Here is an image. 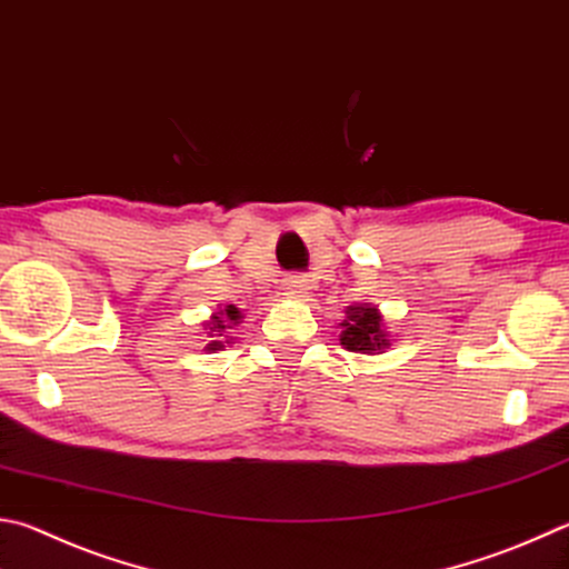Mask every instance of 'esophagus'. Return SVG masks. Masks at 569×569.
Returning <instances> with one entry per match:
<instances>
[{"mask_svg":"<svg viewBox=\"0 0 569 569\" xmlns=\"http://www.w3.org/2000/svg\"><path fill=\"white\" fill-rule=\"evenodd\" d=\"M283 286H286V296L291 298H301L308 291V281L303 276H288Z\"/></svg>","mask_w":569,"mask_h":569,"instance_id":"34e87169","label":"esophagus"}]
</instances>
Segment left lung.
I'll list each match as a JSON object with an SVG mask.
<instances>
[{"instance_id": "left-lung-1", "label": "left lung", "mask_w": 569, "mask_h": 569, "mask_svg": "<svg viewBox=\"0 0 569 569\" xmlns=\"http://www.w3.org/2000/svg\"><path fill=\"white\" fill-rule=\"evenodd\" d=\"M340 333V346L353 350V353H368V350H383L388 338L380 330V313L370 306H350L348 320Z\"/></svg>"}]
</instances>
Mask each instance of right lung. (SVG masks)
<instances>
[{
	"instance_id": "1",
	"label": "right lung",
	"mask_w": 569,
	"mask_h": 569,
	"mask_svg": "<svg viewBox=\"0 0 569 569\" xmlns=\"http://www.w3.org/2000/svg\"><path fill=\"white\" fill-rule=\"evenodd\" d=\"M226 312L227 318L221 319L220 316H213V320H211V333H216V336H221V330L223 328H231V326H226L231 320V323H239V318H241V313H239V308L236 306H229L226 308V311H221V315ZM221 348V340H213V343H209V350H219Z\"/></svg>"
}]
</instances>
